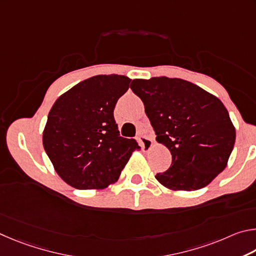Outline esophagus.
I'll return each mask as SVG.
<instances>
[{"label":"esophagus","instance_id":"obj_1","mask_svg":"<svg viewBox=\"0 0 256 256\" xmlns=\"http://www.w3.org/2000/svg\"><path fill=\"white\" fill-rule=\"evenodd\" d=\"M137 140H138V142H140V145L142 146V150H150V147L153 146V140L146 136H138Z\"/></svg>","mask_w":256,"mask_h":256}]
</instances>
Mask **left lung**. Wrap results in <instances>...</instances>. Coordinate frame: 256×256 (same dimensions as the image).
<instances>
[{
  "label": "left lung",
  "mask_w": 256,
  "mask_h": 256,
  "mask_svg": "<svg viewBox=\"0 0 256 256\" xmlns=\"http://www.w3.org/2000/svg\"><path fill=\"white\" fill-rule=\"evenodd\" d=\"M156 134L168 147L172 164L155 178L172 190L204 188L226 168L236 132L225 106L198 85L166 76L134 80Z\"/></svg>",
  "instance_id": "8db88e82"
}]
</instances>
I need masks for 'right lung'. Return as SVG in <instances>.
I'll use <instances>...</instances> for the list:
<instances>
[{
  "instance_id": "obj_1",
  "label": "right lung",
  "mask_w": 256,
  "mask_h": 256,
  "mask_svg": "<svg viewBox=\"0 0 256 256\" xmlns=\"http://www.w3.org/2000/svg\"><path fill=\"white\" fill-rule=\"evenodd\" d=\"M130 78L96 75L62 94L49 111L44 148L67 184L80 190L103 189L118 180L135 140L120 136L114 110Z\"/></svg>"
}]
</instances>
